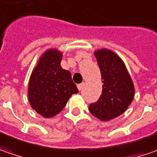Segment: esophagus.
<instances>
[{
    "label": "esophagus",
    "instance_id": "obj_1",
    "mask_svg": "<svg viewBox=\"0 0 157 157\" xmlns=\"http://www.w3.org/2000/svg\"><path fill=\"white\" fill-rule=\"evenodd\" d=\"M84 85H85L84 82H82V83H81V84H78V85H77V88H78L79 90H82V89H83Z\"/></svg>",
    "mask_w": 157,
    "mask_h": 157
}]
</instances>
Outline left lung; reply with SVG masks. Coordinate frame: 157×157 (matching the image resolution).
Masks as SVG:
<instances>
[{
    "instance_id": "left-lung-1",
    "label": "left lung",
    "mask_w": 157,
    "mask_h": 157,
    "mask_svg": "<svg viewBox=\"0 0 157 157\" xmlns=\"http://www.w3.org/2000/svg\"><path fill=\"white\" fill-rule=\"evenodd\" d=\"M94 55L103 85L99 100L91 103L89 109L96 118L107 122L125 112L134 99L135 88L124 62L116 53L102 48Z\"/></svg>"
}]
</instances>
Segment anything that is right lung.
Listing matches in <instances>:
<instances>
[{"label": "right lung", "mask_w": 157, "mask_h": 157, "mask_svg": "<svg viewBox=\"0 0 157 157\" xmlns=\"http://www.w3.org/2000/svg\"><path fill=\"white\" fill-rule=\"evenodd\" d=\"M62 58L59 50H47L30 76L28 92L30 105L45 118L59 114L71 95L78 93L71 73L61 67Z\"/></svg>", "instance_id": "obj_1"}]
</instances>
